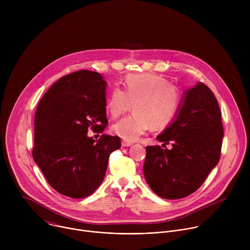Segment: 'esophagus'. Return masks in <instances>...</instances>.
Instances as JSON below:
<instances>
[{
    "label": "esophagus",
    "mask_w": 250,
    "mask_h": 250,
    "mask_svg": "<svg viewBox=\"0 0 250 250\" xmlns=\"http://www.w3.org/2000/svg\"><path fill=\"white\" fill-rule=\"evenodd\" d=\"M133 144L132 142H128V141H125V140H123L122 141V146H124V147H127V146H131Z\"/></svg>",
    "instance_id": "34e87169"
}]
</instances>
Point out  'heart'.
Masks as SVG:
<instances>
[{
    "instance_id": "b5f03b06",
    "label": "heart",
    "mask_w": 250,
    "mask_h": 250,
    "mask_svg": "<svg viewBox=\"0 0 250 250\" xmlns=\"http://www.w3.org/2000/svg\"><path fill=\"white\" fill-rule=\"evenodd\" d=\"M131 104L133 112L112 126L114 134L133 142L151 125L161 129L168 126L181 105V94L175 86L156 74H131L126 76L123 90L114 88L105 103V111L117 119L127 112Z\"/></svg>"
}]
</instances>
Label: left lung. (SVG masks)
<instances>
[{"instance_id": "left-lung-1", "label": "left lung", "mask_w": 250, "mask_h": 250, "mask_svg": "<svg viewBox=\"0 0 250 250\" xmlns=\"http://www.w3.org/2000/svg\"><path fill=\"white\" fill-rule=\"evenodd\" d=\"M223 136L218 101L199 82L184 93L175 120L156 137L172 148L146 146L144 173L151 190L168 200L197 191L220 160Z\"/></svg>"}]
</instances>
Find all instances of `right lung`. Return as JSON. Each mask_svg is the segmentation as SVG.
<instances>
[{"label": "right lung", "mask_w": 250, "mask_h": 250, "mask_svg": "<svg viewBox=\"0 0 250 250\" xmlns=\"http://www.w3.org/2000/svg\"><path fill=\"white\" fill-rule=\"evenodd\" d=\"M105 86L100 73L76 71L56 81L35 112L33 160L54 190L72 199L98 189L110 154L121 147L119 136H88L108 125Z\"/></svg>", "instance_id": "right-lung-1"}]
</instances>
